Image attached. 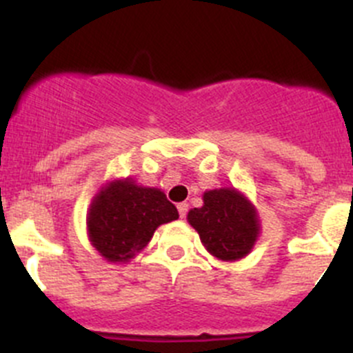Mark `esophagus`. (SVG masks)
<instances>
[{
    "label": "esophagus",
    "mask_w": 353,
    "mask_h": 353,
    "mask_svg": "<svg viewBox=\"0 0 353 353\" xmlns=\"http://www.w3.org/2000/svg\"><path fill=\"white\" fill-rule=\"evenodd\" d=\"M188 203H179V205H177V210H179V215H181V219H184V216H186V213H188Z\"/></svg>",
    "instance_id": "esophagus-1"
}]
</instances>
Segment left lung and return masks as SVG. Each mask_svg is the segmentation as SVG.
<instances>
[{"label":"left lung","mask_w":353,"mask_h":353,"mask_svg":"<svg viewBox=\"0 0 353 353\" xmlns=\"http://www.w3.org/2000/svg\"><path fill=\"white\" fill-rule=\"evenodd\" d=\"M206 251L222 261H236L251 252L259 236V219L252 203L234 188L210 190L201 208L188 213Z\"/></svg>","instance_id":"1"}]
</instances>
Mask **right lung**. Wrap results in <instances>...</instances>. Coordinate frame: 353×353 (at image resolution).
Wrapping results in <instances>:
<instances>
[{"label": "right lung", "instance_id": "1", "mask_svg": "<svg viewBox=\"0 0 353 353\" xmlns=\"http://www.w3.org/2000/svg\"><path fill=\"white\" fill-rule=\"evenodd\" d=\"M177 219V208L163 191L116 179L92 199L87 229L101 256L110 263H126L150 243L157 227Z\"/></svg>", "mask_w": 353, "mask_h": 353}]
</instances>
